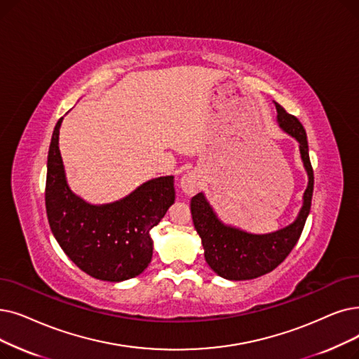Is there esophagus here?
<instances>
[{
	"mask_svg": "<svg viewBox=\"0 0 359 359\" xmlns=\"http://www.w3.org/2000/svg\"><path fill=\"white\" fill-rule=\"evenodd\" d=\"M199 176L195 173V171H189V173L183 175V177L180 179V188L186 195H194L198 188H199Z\"/></svg>",
	"mask_w": 359,
	"mask_h": 359,
	"instance_id": "34e87169",
	"label": "esophagus"
}]
</instances>
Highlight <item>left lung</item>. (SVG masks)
I'll use <instances>...</instances> for the list:
<instances>
[{
    "label": "left lung",
    "mask_w": 359,
    "mask_h": 359,
    "mask_svg": "<svg viewBox=\"0 0 359 359\" xmlns=\"http://www.w3.org/2000/svg\"><path fill=\"white\" fill-rule=\"evenodd\" d=\"M278 128L299 144L301 160L308 175V184L302 196V207L294 220L271 233H249L236 226L226 224L199 192L191 201L192 220L201 238L204 257L211 270L223 278L239 282L251 280L273 271L290 254L301 238L311 210L314 191V173L309 161L308 141L301 121L287 114L282 105L274 102Z\"/></svg>",
    "instance_id": "1"
}]
</instances>
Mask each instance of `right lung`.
Returning <instances> with one entry per match:
<instances>
[{
	"label": "right lung",
	"instance_id": "1",
	"mask_svg": "<svg viewBox=\"0 0 359 359\" xmlns=\"http://www.w3.org/2000/svg\"><path fill=\"white\" fill-rule=\"evenodd\" d=\"M63 117L53 132L46 163L45 205L54 238L86 274L124 282L141 274L152 259L149 235L175 204L173 176L151 179L110 204H90L67 183L58 148Z\"/></svg>",
	"mask_w": 359,
	"mask_h": 359
}]
</instances>
